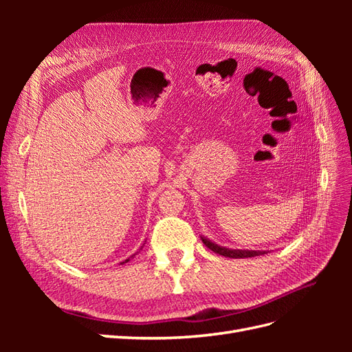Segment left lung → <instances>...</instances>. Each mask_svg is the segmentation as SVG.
<instances>
[{"mask_svg":"<svg viewBox=\"0 0 352 352\" xmlns=\"http://www.w3.org/2000/svg\"><path fill=\"white\" fill-rule=\"evenodd\" d=\"M202 242L207 248H210L211 251H214L223 257H229V258H250V257H257V255H263V254H267L265 251H247V250H229L225 247H220V245L211 242L206 238H201Z\"/></svg>","mask_w":352,"mask_h":352,"instance_id":"left-lung-1","label":"left lung"}]
</instances>
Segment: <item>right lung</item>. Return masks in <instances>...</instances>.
Here are the masks:
<instances>
[{
  "mask_svg": "<svg viewBox=\"0 0 352 352\" xmlns=\"http://www.w3.org/2000/svg\"><path fill=\"white\" fill-rule=\"evenodd\" d=\"M129 260H131V258H127V260H126V261H124V263H127V261H129ZM122 264H123V263H122Z\"/></svg>",
  "mask_w": 352,
  "mask_h": 352,
  "instance_id": "obj_1",
  "label": "right lung"
}]
</instances>
